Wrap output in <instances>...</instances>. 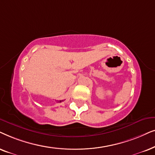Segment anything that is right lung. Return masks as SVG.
I'll return each instance as SVG.
<instances>
[{
  "label": "right lung",
  "mask_w": 155,
  "mask_h": 155,
  "mask_svg": "<svg viewBox=\"0 0 155 155\" xmlns=\"http://www.w3.org/2000/svg\"><path fill=\"white\" fill-rule=\"evenodd\" d=\"M61 101H63V100H61V101H58V103H61Z\"/></svg>",
  "instance_id": "add662e5"
}]
</instances>
